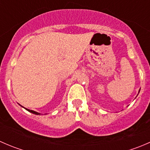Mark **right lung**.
<instances>
[{
	"mask_svg": "<svg viewBox=\"0 0 150 150\" xmlns=\"http://www.w3.org/2000/svg\"><path fill=\"white\" fill-rule=\"evenodd\" d=\"M25 109H26V108H25ZM26 110H28V111L30 112L33 113V114H35V115H40V113L37 112H35V111H33V110H28V109H26Z\"/></svg>",
	"mask_w": 150,
	"mask_h": 150,
	"instance_id": "add662e5",
	"label": "right lung"
}]
</instances>
